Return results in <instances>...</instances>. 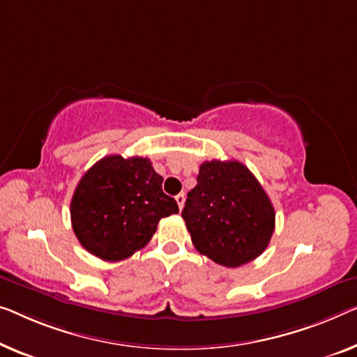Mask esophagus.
I'll return each mask as SVG.
<instances>
[{
    "label": "esophagus",
    "instance_id": "1",
    "mask_svg": "<svg viewBox=\"0 0 357 357\" xmlns=\"http://www.w3.org/2000/svg\"><path fill=\"white\" fill-rule=\"evenodd\" d=\"M184 202H185V195H184V194H178V195H176V204H178V206H179V210H183Z\"/></svg>",
    "mask_w": 357,
    "mask_h": 357
}]
</instances>
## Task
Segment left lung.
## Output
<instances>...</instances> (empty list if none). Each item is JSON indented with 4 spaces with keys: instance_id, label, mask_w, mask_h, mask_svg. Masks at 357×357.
<instances>
[{
    "instance_id": "1",
    "label": "left lung",
    "mask_w": 357,
    "mask_h": 357,
    "mask_svg": "<svg viewBox=\"0 0 357 357\" xmlns=\"http://www.w3.org/2000/svg\"><path fill=\"white\" fill-rule=\"evenodd\" d=\"M181 215L197 252L226 268L258 258L275 225L268 194L237 160L202 163Z\"/></svg>"
}]
</instances>
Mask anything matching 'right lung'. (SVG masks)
Instances as JSON below:
<instances>
[{"label": "right lung", "mask_w": 357, "mask_h": 357, "mask_svg": "<svg viewBox=\"0 0 357 357\" xmlns=\"http://www.w3.org/2000/svg\"><path fill=\"white\" fill-rule=\"evenodd\" d=\"M149 158L109 155L79 179L70 202L73 232L84 250L121 261L146 247L162 218L178 213Z\"/></svg>", "instance_id": "add662e5"}]
</instances>
